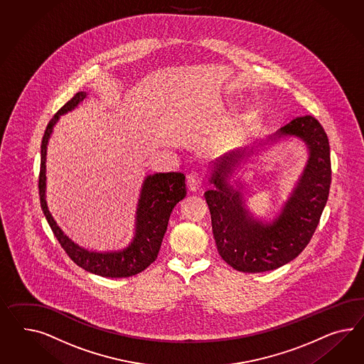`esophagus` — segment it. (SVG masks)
Here are the masks:
<instances>
[{"label": "esophagus", "instance_id": "esophagus-1", "mask_svg": "<svg viewBox=\"0 0 364 364\" xmlns=\"http://www.w3.org/2000/svg\"><path fill=\"white\" fill-rule=\"evenodd\" d=\"M203 184V177L198 172H192L187 176V187L191 192H197Z\"/></svg>", "mask_w": 364, "mask_h": 364}]
</instances>
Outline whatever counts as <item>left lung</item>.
<instances>
[{
    "label": "left lung",
    "mask_w": 364,
    "mask_h": 364,
    "mask_svg": "<svg viewBox=\"0 0 364 364\" xmlns=\"http://www.w3.org/2000/svg\"><path fill=\"white\" fill-rule=\"evenodd\" d=\"M286 137L302 139L309 157L280 213L270 222H262L245 207L242 193L245 185L239 180L230 185V178L259 147ZM209 183L215 188L204 196L220 256L238 272L274 270L301 255L318 226L331 184L328 139L314 117L293 119L273 135L256 139L250 146L236 148L217 159L210 167Z\"/></svg>",
    "instance_id": "left-lung-1"
}]
</instances>
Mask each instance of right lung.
I'll list each match as a JSON object with an SVG mask.
<instances>
[{"label":"right lung","mask_w":364,"mask_h":364,"mask_svg":"<svg viewBox=\"0 0 364 364\" xmlns=\"http://www.w3.org/2000/svg\"><path fill=\"white\" fill-rule=\"evenodd\" d=\"M89 94L79 91L59 109L51 119L41 144L40 200L41 208L50 228L60 246L70 258L92 274L108 278H124L138 274L156 259L163 237L167 232L169 216L177 203L187 196L186 176L180 172L148 175L143 181L139 195L135 233L126 247L109 252H95L75 244L63 233L54 217L51 216L46 201V155L50 136L60 115L78 107Z\"/></svg>","instance_id":"right-lung-1"}]
</instances>
